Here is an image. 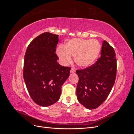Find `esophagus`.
I'll return each instance as SVG.
<instances>
[{
    "label": "esophagus",
    "instance_id": "esophagus-1",
    "mask_svg": "<svg viewBox=\"0 0 134 134\" xmlns=\"http://www.w3.org/2000/svg\"><path fill=\"white\" fill-rule=\"evenodd\" d=\"M75 72V70L74 68H71V69L70 70V72L71 73H74V72Z\"/></svg>",
    "mask_w": 134,
    "mask_h": 134
}]
</instances>
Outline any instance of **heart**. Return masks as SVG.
<instances>
[{"mask_svg": "<svg viewBox=\"0 0 134 134\" xmlns=\"http://www.w3.org/2000/svg\"><path fill=\"white\" fill-rule=\"evenodd\" d=\"M100 51V43L95 39L84 40L75 38L65 43L64 48L59 47L57 55L61 62L66 65L74 57L75 63L80 67H88L94 63Z\"/></svg>", "mask_w": 134, "mask_h": 134, "instance_id": "obj_1", "label": "heart"}]
</instances>
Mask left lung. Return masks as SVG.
I'll list each match as a JSON object with an SVG mask.
<instances>
[{
    "mask_svg": "<svg viewBox=\"0 0 134 134\" xmlns=\"http://www.w3.org/2000/svg\"><path fill=\"white\" fill-rule=\"evenodd\" d=\"M100 57L82 70H77L79 82L76 97L80 103L90 109H95L106 99L114 85L117 70L116 54L113 48L103 41Z\"/></svg>",
    "mask_w": 134,
    "mask_h": 134,
    "instance_id": "1",
    "label": "left lung"
}]
</instances>
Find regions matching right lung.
Instances as JSON below:
<instances>
[{
	"mask_svg": "<svg viewBox=\"0 0 134 134\" xmlns=\"http://www.w3.org/2000/svg\"><path fill=\"white\" fill-rule=\"evenodd\" d=\"M59 36L44 32L28 46L23 66V78L28 93L39 106H51L59 100L62 87L69 76L70 67L57 62L55 54Z\"/></svg>",
	"mask_w": 134,
	"mask_h": 134,
	"instance_id": "obj_1",
	"label": "right lung"
}]
</instances>
